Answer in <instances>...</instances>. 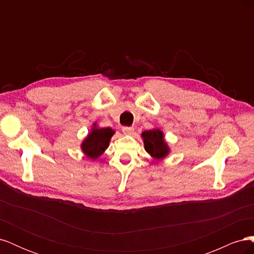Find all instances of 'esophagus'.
I'll return each instance as SVG.
<instances>
[{
  "label": "esophagus",
  "instance_id": "obj_1",
  "mask_svg": "<svg viewBox=\"0 0 254 254\" xmlns=\"http://www.w3.org/2000/svg\"><path fill=\"white\" fill-rule=\"evenodd\" d=\"M122 130L125 134H132L134 131V128L133 127H123Z\"/></svg>",
  "mask_w": 254,
  "mask_h": 254
}]
</instances>
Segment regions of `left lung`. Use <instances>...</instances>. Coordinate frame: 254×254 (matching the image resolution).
Here are the masks:
<instances>
[{"label": "left lung", "instance_id": "1", "mask_svg": "<svg viewBox=\"0 0 254 254\" xmlns=\"http://www.w3.org/2000/svg\"><path fill=\"white\" fill-rule=\"evenodd\" d=\"M145 150L156 160L164 159L170 153V147L164 141L163 132L160 129L146 130L142 132Z\"/></svg>", "mask_w": 254, "mask_h": 254}]
</instances>
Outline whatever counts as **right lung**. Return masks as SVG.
<instances>
[{
    "label": "right lung",
    "instance_id": "1",
    "mask_svg": "<svg viewBox=\"0 0 254 254\" xmlns=\"http://www.w3.org/2000/svg\"><path fill=\"white\" fill-rule=\"evenodd\" d=\"M114 130L111 128H98L96 124L92 127L90 133L81 143L82 152L92 160L101 157L104 151L108 148L109 142Z\"/></svg>",
    "mask_w": 254,
    "mask_h": 254
}]
</instances>
